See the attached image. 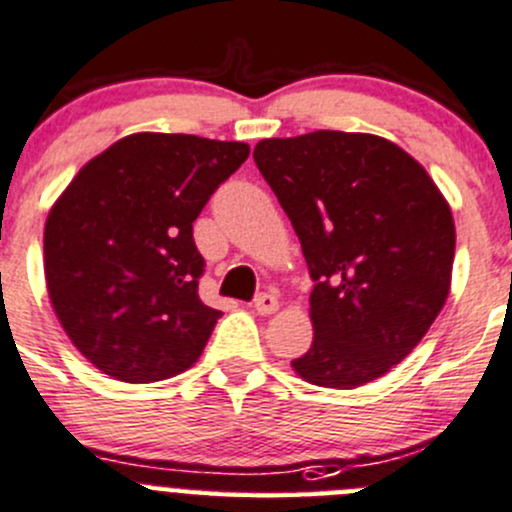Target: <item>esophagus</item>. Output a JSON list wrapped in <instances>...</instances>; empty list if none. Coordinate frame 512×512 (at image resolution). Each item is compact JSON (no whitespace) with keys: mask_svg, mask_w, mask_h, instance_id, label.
I'll use <instances>...</instances> for the list:
<instances>
[{"mask_svg":"<svg viewBox=\"0 0 512 512\" xmlns=\"http://www.w3.org/2000/svg\"><path fill=\"white\" fill-rule=\"evenodd\" d=\"M255 310L260 312V315H272V312L277 310V297L272 295V292H260V295L255 297Z\"/></svg>","mask_w":512,"mask_h":512,"instance_id":"34e87169","label":"esophagus"}]
</instances>
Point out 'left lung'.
Listing matches in <instances>:
<instances>
[{
  "label": "left lung",
  "instance_id": "1",
  "mask_svg": "<svg viewBox=\"0 0 512 512\" xmlns=\"http://www.w3.org/2000/svg\"><path fill=\"white\" fill-rule=\"evenodd\" d=\"M257 170L310 270L315 337L292 360L320 388L352 390L413 352L443 310L455 225L428 172L375 135L317 130L262 140Z\"/></svg>",
  "mask_w": 512,
  "mask_h": 512
}]
</instances>
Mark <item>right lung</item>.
<instances>
[{
    "mask_svg": "<svg viewBox=\"0 0 512 512\" xmlns=\"http://www.w3.org/2000/svg\"><path fill=\"white\" fill-rule=\"evenodd\" d=\"M245 142L140 132L69 182L44 227V275L64 332L104 375L155 382L187 370L220 310L200 300L205 257L192 237Z\"/></svg>",
    "mask_w": 512,
    "mask_h": 512,
    "instance_id": "right-lung-1",
    "label": "right lung"
}]
</instances>
